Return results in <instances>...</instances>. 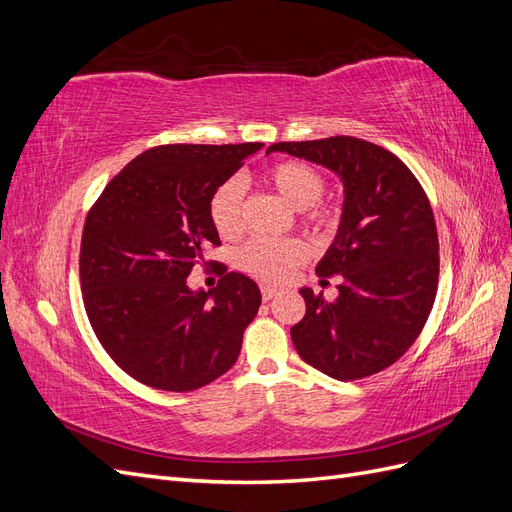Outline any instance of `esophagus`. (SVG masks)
Masks as SVG:
<instances>
[{"mask_svg": "<svg viewBox=\"0 0 512 512\" xmlns=\"http://www.w3.org/2000/svg\"><path fill=\"white\" fill-rule=\"evenodd\" d=\"M260 294H262V301H271L275 294H277V288H273V286H262L260 288Z\"/></svg>", "mask_w": 512, "mask_h": 512, "instance_id": "obj_1", "label": "esophagus"}]
</instances>
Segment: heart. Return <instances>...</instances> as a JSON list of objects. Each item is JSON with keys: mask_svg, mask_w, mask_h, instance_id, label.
Wrapping results in <instances>:
<instances>
[{"mask_svg": "<svg viewBox=\"0 0 512 512\" xmlns=\"http://www.w3.org/2000/svg\"><path fill=\"white\" fill-rule=\"evenodd\" d=\"M271 190L297 209L299 224L316 239H327L342 220V209L322 198L324 177L318 168L299 160H282L262 173ZM243 188L237 179H226L209 198V220L222 239L243 232ZM305 245L297 239H254L239 252V267L262 282H282L305 260Z\"/></svg>", "mask_w": 512, "mask_h": 512, "instance_id": "b5f03b06", "label": "heart"}]
</instances>
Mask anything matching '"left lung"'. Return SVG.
Masks as SVG:
<instances>
[{
  "label": "left lung",
  "instance_id": "8db88e82",
  "mask_svg": "<svg viewBox=\"0 0 512 512\" xmlns=\"http://www.w3.org/2000/svg\"><path fill=\"white\" fill-rule=\"evenodd\" d=\"M342 177L339 232L320 260L322 284L339 275V297L301 288L305 316L290 329L301 359L335 380L391 367L421 335L440 277L438 230L429 198L395 153L354 136L273 143Z\"/></svg>",
  "mask_w": 512,
  "mask_h": 512
}]
</instances>
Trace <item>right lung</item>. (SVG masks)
I'll list each match as a JSON object with an SVG mask.
<instances>
[{
    "mask_svg": "<svg viewBox=\"0 0 512 512\" xmlns=\"http://www.w3.org/2000/svg\"><path fill=\"white\" fill-rule=\"evenodd\" d=\"M262 143L160 145L136 156L91 205L81 239L83 303L98 342L128 376L185 393L235 365L258 286L218 262L209 292L185 284L220 237L213 190Z\"/></svg>",
    "mask_w": 512,
    "mask_h": 512,
    "instance_id": "add662e5",
    "label": "right lung"
}]
</instances>
